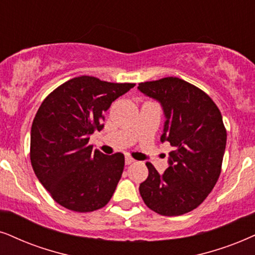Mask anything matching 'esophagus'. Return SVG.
Returning <instances> with one entry per match:
<instances>
[{
  "label": "esophagus",
  "mask_w": 255,
  "mask_h": 255,
  "mask_svg": "<svg viewBox=\"0 0 255 255\" xmlns=\"http://www.w3.org/2000/svg\"><path fill=\"white\" fill-rule=\"evenodd\" d=\"M125 162H126V165H131V163H134V162H135V160H134V159H131L130 156H126Z\"/></svg>",
  "instance_id": "1"
}]
</instances>
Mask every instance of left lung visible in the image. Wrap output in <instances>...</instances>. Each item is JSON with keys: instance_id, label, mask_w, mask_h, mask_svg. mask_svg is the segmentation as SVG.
I'll list each match as a JSON object with an SVG mask.
<instances>
[{"instance_id": "left-lung-1", "label": "left lung", "mask_w": 255, "mask_h": 255, "mask_svg": "<svg viewBox=\"0 0 255 255\" xmlns=\"http://www.w3.org/2000/svg\"><path fill=\"white\" fill-rule=\"evenodd\" d=\"M137 89L162 106L161 141L174 148L163 174L146 163L148 178L138 191L157 214L188 213L202 204L220 176L227 140L221 113L205 92L179 77L141 82Z\"/></svg>"}]
</instances>
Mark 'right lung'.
Listing matches in <instances>:
<instances>
[{"label":"right lung","instance_id":"add662e5","mask_svg":"<svg viewBox=\"0 0 255 255\" xmlns=\"http://www.w3.org/2000/svg\"><path fill=\"white\" fill-rule=\"evenodd\" d=\"M135 83L74 77L43 100L30 133V161L57 204L80 213L105 207L125 167L122 153L93 150L89 136L104 128L105 112Z\"/></svg>","mask_w":255,"mask_h":255}]
</instances>
